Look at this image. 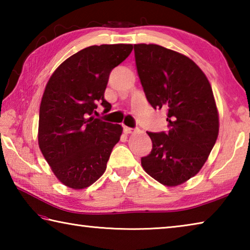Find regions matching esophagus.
Masks as SVG:
<instances>
[{"mask_svg": "<svg viewBox=\"0 0 250 250\" xmlns=\"http://www.w3.org/2000/svg\"><path fill=\"white\" fill-rule=\"evenodd\" d=\"M135 131V129H133V128H129V126H124V132L125 133H126V134H129V133H132V132H134Z\"/></svg>", "mask_w": 250, "mask_h": 250, "instance_id": "obj_1", "label": "esophagus"}]
</instances>
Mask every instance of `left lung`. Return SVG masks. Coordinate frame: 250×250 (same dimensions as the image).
<instances>
[{"label": "left lung", "instance_id": "8db88e82", "mask_svg": "<svg viewBox=\"0 0 250 250\" xmlns=\"http://www.w3.org/2000/svg\"><path fill=\"white\" fill-rule=\"evenodd\" d=\"M143 91L154 109L167 110L168 131L147 132L146 172L161 184L175 186L197 174L218 135V113L208 79L195 62L154 44L133 46Z\"/></svg>", "mask_w": 250, "mask_h": 250}]
</instances>
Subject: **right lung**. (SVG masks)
Instances as JSON below:
<instances>
[{
	"mask_svg": "<svg viewBox=\"0 0 250 250\" xmlns=\"http://www.w3.org/2000/svg\"><path fill=\"white\" fill-rule=\"evenodd\" d=\"M130 44L89 46L67 58L46 84L40 108L39 145L57 179L80 189L99 179L118 141L120 125L95 118L111 70L132 52Z\"/></svg>",
	"mask_w": 250,
	"mask_h": 250,
	"instance_id": "obj_1",
	"label": "right lung"
}]
</instances>
